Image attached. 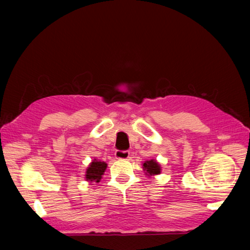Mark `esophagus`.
<instances>
[{
    "label": "esophagus",
    "mask_w": 250,
    "mask_h": 250,
    "mask_svg": "<svg viewBox=\"0 0 250 250\" xmlns=\"http://www.w3.org/2000/svg\"><path fill=\"white\" fill-rule=\"evenodd\" d=\"M115 156L118 160H128L130 158V152L129 151H116Z\"/></svg>",
    "instance_id": "obj_1"
}]
</instances>
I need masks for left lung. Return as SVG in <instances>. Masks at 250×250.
Returning a JSON list of instances; mask_svg holds the SVG:
<instances>
[{"instance_id":"8db88e82","label":"left lung","mask_w":250,"mask_h":250,"mask_svg":"<svg viewBox=\"0 0 250 250\" xmlns=\"http://www.w3.org/2000/svg\"><path fill=\"white\" fill-rule=\"evenodd\" d=\"M142 168L145 171L146 175L147 177H152L155 175H159L161 173V166L158 161L152 159V160H146L142 163Z\"/></svg>"}]
</instances>
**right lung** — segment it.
Returning <instances> with one entry per match:
<instances>
[{"mask_svg":"<svg viewBox=\"0 0 250 250\" xmlns=\"http://www.w3.org/2000/svg\"><path fill=\"white\" fill-rule=\"evenodd\" d=\"M105 168H107V163L104 162V161L94 159L87 167L84 179H86L87 182H89V183H94V182L95 183H99Z\"/></svg>","mask_w":250,"mask_h":250,"instance_id":"1","label":"right lung"}]
</instances>
